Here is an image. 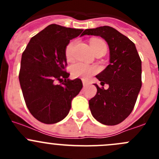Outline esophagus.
Returning a JSON list of instances; mask_svg holds the SVG:
<instances>
[{
  "label": "esophagus",
  "instance_id": "obj_1",
  "mask_svg": "<svg viewBox=\"0 0 159 159\" xmlns=\"http://www.w3.org/2000/svg\"><path fill=\"white\" fill-rule=\"evenodd\" d=\"M82 83H83V86H84V87H86V86L88 85V81H86V80L82 79Z\"/></svg>",
  "mask_w": 159,
  "mask_h": 159
}]
</instances>
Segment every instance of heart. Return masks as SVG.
<instances>
[{"label": "heart", "instance_id": "heart-1", "mask_svg": "<svg viewBox=\"0 0 159 159\" xmlns=\"http://www.w3.org/2000/svg\"><path fill=\"white\" fill-rule=\"evenodd\" d=\"M75 44V41H71L67 46L65 54H66V57L68 58V60H71L72 57H73V50ZM90 45H91L94 52L101 48H107L106 44L101 39L91 40ZM70 70H71V74L74 77H81L83 78H88L90 75H91L96 71V69L94 67L91 66L87 64L78 62V63L75 64L71 67Z\"/></svg>", "mask_w": 159, "mask_h": 159}]
</instances>
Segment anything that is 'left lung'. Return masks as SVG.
Listing matches in <instances>:
<instances>
[{
	"mask_svg": "<svg viewBox=\"0 0 159 159\" xmlns=\"http://www.w3.org/2000/svg\"><path fill=\"white\" fill-rule=\"evenodd\" d=\"M83 34L100 36L109 48V65L96 75L102 86L89 101L91 115L102 124L115 125L131 114L142 87V61L134 43L115 28L102 26Z\"/></svg>",
	"mask_w": 159,
	"mask_h": 159,
	"instance_id": "8db88e82",
	"label": "left lung"
}]
</instances>
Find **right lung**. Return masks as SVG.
I'll list each match as a JSON object with an SVG mask.
<instances>
[{"instance_id": "add662e5", "label": "right lung", "mask_w": 159, "mask_h": 159, "mask_svg": "<svg viewBox=\"0 0 159 159\" xmlns=\"http://www.w3.org/2000/svg\"><path fill=\"white\" fill-rule=\"evenodd\" d=\"M82 31L50 25L30 38L22 54L20 88L28 110L41 122L54 124L63 120L69 113L71 100L82 89L81 80H70V74L65 70L67 46Z\"/></svg>"}]
</instances>
